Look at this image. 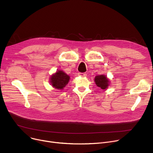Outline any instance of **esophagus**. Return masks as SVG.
Listing matches in <instances>:
<instances>
[{"mask_svg":"<svg viewBox=\"0 0 153 153\" xmlns=\"http://www.w3.org/2000/svg\"><path fill=\"white\" fill-rule=\"evenodd\" d=\"M78 76L81 77H85L87 76L86 73H82V72H79Z\"/></svg>","mask_w":153,"mask_h":153,"instance_id":"34e87169","label":"esophagus"}]
</instances>
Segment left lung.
I'll return each mask as SVG.
<instances>
[{"label": "left lung", "instance_id": "obj_1", "mask_svg": "<svg viewBox=\"0 0 153 153\" xmlns=\"http://www.w3.org/2000/svg\"><path fill=\"white\" fill-rule=\"evenodd\" d=\"M95 82L98 87H100L102 90H105L109 85V80L105 75H99L95 76Z\"/></svg>", "mask_w": 153, "mask_h": 153}]
</instances>
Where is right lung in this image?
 <instances>
[{
  "label": "right lung",
  "instance_id": "1",
  "mask_svg": "<svg viewBox=\"0 0 153 153\" xmlns=\"http://www.w3.org/2000/svg\"><path fill=\"white\" fill-rule=\"evenodd\" d=\"M70 77L62 71H56L50 77L51 85L57 89H62L69 82Z\"/></svg>",
  "mask_w": 153,
  "mask_h": 153
}]
</instances>
